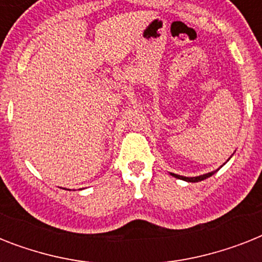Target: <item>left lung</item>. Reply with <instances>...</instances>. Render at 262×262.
<instances>
[{
    "mask_svg": "<svg viewBox=\"0 0 262 262\" xmlns=\"http://www.w3.org/2000/svg\"><path fill=\"white\" fill-rule=\"evenodd\" d=\"M217 170H219V168H217ZM217 170H216V171H217ZM216 171L208 172V174H204V175H199V177H191V178H189V177H182V175H178V174H172V172H170V174H171L172 177H175V178L183 179V181H187V182H200V181H204V179L212 177Z\"/></svg>",
    "mask_w": 262,
    "mask_h": 262,
    "instance_id": "1",
    "label": "left lung"
}]
</instances>
